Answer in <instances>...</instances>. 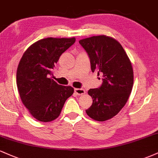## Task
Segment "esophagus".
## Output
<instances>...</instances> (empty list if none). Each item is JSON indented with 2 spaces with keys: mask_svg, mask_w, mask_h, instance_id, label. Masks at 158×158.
Segmentation results:
<instances>
[{
  "mask_svg": "<svg viewBox=\"0 0 158 158\" xmlns=\"http://www.w3.org/2000/svg\"><path fill=\"white\" fill-rule=\"evenodd\" d=\"M75 93L77 94V95H83V94H85V90L83 88H75Z\"/></svg>",
  "mask_w": 158,
  "mask_h": 158,
  "instance_id": "obj_1",
  "label": "esophagus"
}]
</instances>
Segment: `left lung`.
<instances>
[{"label":"left lung","mask_w":158,"mask_h":158,"mask_svg":"<svg viewBox=\"0 0 158 158\" xmlns=\"http://www.w3.org/2000/svg\"><path fill=\"white\" fill-rule=\"evenodd\" d=\"M79 42L89 56L92 72L103 77L99 88L88 90L93 104L86 113L94 120L104 122L120 111L131 93V62L120 43L110 36H92Z\"/></svg>","instance_id":"obj_1"}]
</instances>
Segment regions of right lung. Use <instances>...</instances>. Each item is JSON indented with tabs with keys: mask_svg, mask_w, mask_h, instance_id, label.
Segmentation results:
<instances>
[{
	"mask_svg": "<svg viewBox=\"0 0 158 158\" xmlns=\"http://www.w3.org/2000/svg\"><path fill=\"white\" fill-rule=\"evenodd\" d=\"M75 41L74 37L39 40L19 61L16 82L20 97L37 120L48 123L59 117L65 101L73 94V88L59 85L51 76L59 57Z\"/></svg>",
	"mask_w": 158,
	"mask_h": 158,
	"instance_id": "right-lung-1",
	"label": "right lung"
}]
</instances>
